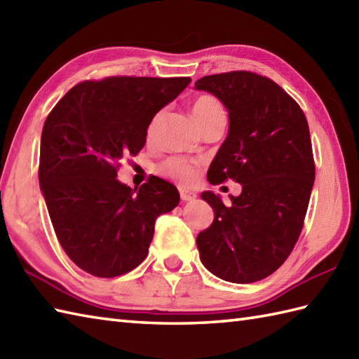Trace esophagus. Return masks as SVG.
<instances>
[{"label":"esophagus","instance_id":"esophagus-1","mask_svg":"<svg viewBox=\"0 0 359 359\" xmlns=\"http://www.w3.org/2000/svg\"><path fill=\"white\" fill-rule=\"evenodd\" d=\"M196 197H197V194L194 191H191V189H185V188L180 189V199L184 202L196 201Z\"/></svg>","mask_w":359,"mask_h":359}]
</instances>
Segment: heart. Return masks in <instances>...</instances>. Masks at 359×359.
Returning <instances> with one entry per match:
<instances>
[{
    "instance_id": "b5f03b06",
    "label": "heart",
    "mask_w": 359,
    "mask_h": 359,
    "mask_svg": "<svg viewBox=\"0 0 359 359\" xmlns=\"http://www.w3.org/2000/svg\"><path fill=\"white\" fill-rule=\"evenodd\" d=\"M217 114H224V109L216 98L211 95H202L197 98L193 104V116L197 121V125H201L203 120H207L212 116H217ZM157 120H158V114L151 120V123L148 126V137L154 134ZM162 172L168 175V177L180 182V184L188 185L194 182L197 170H196V165L193 162H189V160L182 158V157H172V158H168L162 165Z\"/></svg>"
}]
</instances>
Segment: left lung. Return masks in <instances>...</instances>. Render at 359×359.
<instances>
[{
  "label": "left lung",
  "mask_w": 359,
  "mask_h": 359,
  "mask_svg": "<svg viewBox=\"0 0 359 359\" xmlns=\"http://www.w3.org/2000/svg\"><path fill=\"white\" fill-rule=\"evenodd\" d=\"M194 89L217 97L230 120L210 184L233 179L242 185L228 205L202 193L215 219L197 234L201 261L234 284L261 280L285 262L302 230L315 182L307 118L284 89L253 72L207 75Z\"/></svg>",
  "instance_id": "8db88e82"
}]
</instances>
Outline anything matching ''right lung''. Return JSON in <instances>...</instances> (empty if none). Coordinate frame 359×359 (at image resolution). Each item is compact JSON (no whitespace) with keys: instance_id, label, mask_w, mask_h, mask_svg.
Segmentation results:
<instances>
[{"instance_id":"add662e5","label":"right lung","mask_w":359,"mask_h":359,"mask_svg":"<svg viewBox=\"0 0 359 359\" xmlns=\"http://www.w3.org/2000/svg\"><path fill=\"white\" fill-rule=\"evenodd\" d=\"M191 79L108 77L74 86L48 116L40 147V188L71 261L114 278L144 261L160 215L177 207V188L151 177L139 189L117 179V163L147 143L156 114Z\"/></svg>"}]
</instances>
